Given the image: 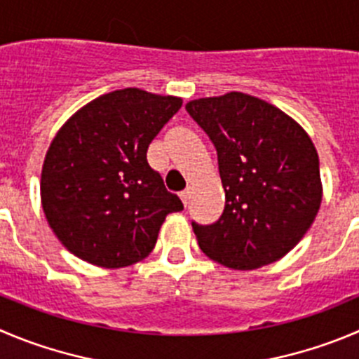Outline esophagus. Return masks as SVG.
Instances as JSON below:
<instances>
[{
	"label": "esophagus",
	"instance_id": "esophagus-1",
	"mask_svg": "<svg viewBox=\"0 0 359 359\" xmlns=\"http://www.w3.org/2000/svg\"><path fill=\"white\" fill-rule=\"evenodd\" d=\"M180 197H182L183 204H187V203H189V199H190V190H183V192L180 194Z\"/></svg>",
	"mask_w": 359,
	"mask_h": 359
}]
</instances>
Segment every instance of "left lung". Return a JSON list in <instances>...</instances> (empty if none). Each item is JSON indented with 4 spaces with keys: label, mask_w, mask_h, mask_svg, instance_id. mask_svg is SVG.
Listing matches in <instances>:
<instances>
[{
    "label": "left lung",
    "mask_w": 359,
    "mask_h": 359,
    "mask_svg": "<svg viewBox=\"0 0 359 359\" xmlns=\"http://www.w3.org/2000/svg\"><path fill=\"white\" fill-rule=\"evenodd\" d=\"M185 107L217 148L225 190L222 217L192 224L201 250L240 271L276 262L305 236L323 201L312 139L282 109L241 91Z\"/></svg>",
    "instance_id": "left-lung-1"
}]
</instances>
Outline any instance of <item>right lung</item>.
Segmentation results:
<instances>
[{
  "mask_svg": "<svg viewBox=\"0 0 359 359\" xmlns=\"http://www.w3.org/2000/svg\"><path fill=\"white\" fill-rule=\"evenodd\" d=\"M182 104L172 95L125 88L88 102L56 132L43 158L40 201L68 252L109 269L151 254L165 217L183 203L167 192L146 151Z\"/></svg>",
  "mask_w": 359,
  "mask_h": 359,
  "instance_id": "obj_1",
  "label": "right lung"
}]
</instances>
